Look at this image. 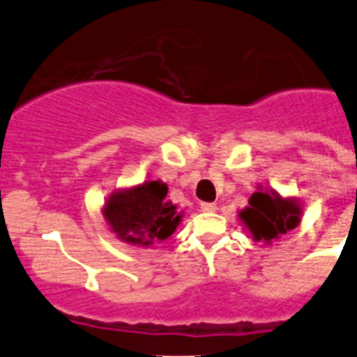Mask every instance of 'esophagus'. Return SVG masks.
Returning a JSON list of instances; mask_svg holds the SVG:
<instances>
[{"label":"esophagus","mask_w":357,"mask_h":357,"mask_svg":"<svg viewBox=\"0 0 357 357\" xmlns=\"http://www.w3.org/2000/svg\"><path fill=\"white\" fill-rule=\"evenodd\" d=\"M200 208L204 212H215V204H212V202H202L200 204Z\"/></svg>","instance_id":"esophagus-1"}]
</instances>
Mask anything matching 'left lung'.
Listing matches in <instances>:
<instances>
[{
  "mask_svg": "<svg viewBox=\"0 0 357 357\" xmlns=\"http://www.w3.org/2000/svg\"><path fill=\"white\" fill-rule=\"evenodd\" d=\"M248 207L240 212V219L250 229L254 240L280 238L301 221L302 211L295 200L282 199L276 192H255Z\"/></svg>",
  "mask_w": 357,
  "mask_h": 357,
  "instance_id": "obj_1",
  "label": "left lung"
}]
</instances>
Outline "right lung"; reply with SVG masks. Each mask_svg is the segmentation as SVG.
Instances as JSON below:
<instances>
[{
    "mask_svg": "<svg viewBox=\"0 0 357 357\" xmlns=\"http://www.w3.org/2000/svg\"><path fill=\"white\" fill-rule=\"evenodd\" d=\"M165 183L146 181L136 188L114 193L103 214L121 240L132 245H152L171 236L181 221V214L171 202H165Z\"/></svg>",
    "mask_w": 357,
    "mask_h": 357,
    "instance_id": "add662e5",
    "label": "right lung"
}]
</instances>
